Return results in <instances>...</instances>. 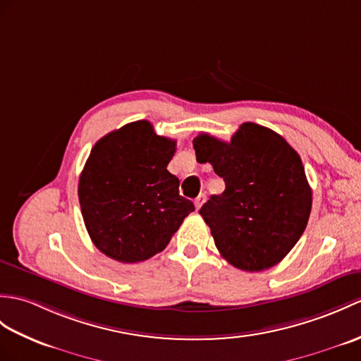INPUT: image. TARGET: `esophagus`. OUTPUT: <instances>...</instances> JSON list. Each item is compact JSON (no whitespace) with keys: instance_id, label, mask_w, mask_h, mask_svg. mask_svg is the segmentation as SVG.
I'll return each instance as SVG.
<instances>
[{"instance_id":"1","label":"esophagus","mask_w":361,"mask_h":361,"mask_svg":"<svg viewBox=\"0 0 361 361\" xmlns=\"http://www.w3.org/2000/svg\"><path fill=\"white\" fill-rule=\"evenodd\" d=\"M204 201H206V195L204 194H200L197 198H195V201H194V203H195V207H197V211H200V207L201 206H203V203H204Z\"/></svg>"}]
</instances>
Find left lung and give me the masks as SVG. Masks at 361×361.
Wrapping results in <instances>:
<instances>
[{
	"mask_svg": "<svg viewBox=\"0 0 361 361\" xmlns=\"http://www.w3.org/2000/svg\"><path fill=\"white\" fill-rule=\"evenodd\" d=\"M198 163H211L226 183L200 209L216 249L241 271L280 263L303 235L312 190L300 155L279 133L243 123L229 142L209 133L194 138Z\"/></svg>",
	"mask_w": 361,
	"mask_h": 361,
	"instance_id": "left-lung-1",
	"label": "left lung"
}]
</instances>
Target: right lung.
<instances>
[{
	"instance_id": "add662e5",
	"label": "right lung",
	"mask_w": 361,
	"mask_h": 361,
	"mask_svg": "<svg viewBox=\"0 0 361 361\" xmlns=\"http://www.w3.org/2000/svg\"><path fill=\"white\" fill-rule=\"evenodd\" d=\"M175 140L157 135L146 120L107 133L92 147L80 175L82 220L109 258L138 263L161 252L195 211L167 171Z\"/></svg>"
}]
</instances>
